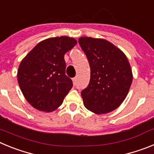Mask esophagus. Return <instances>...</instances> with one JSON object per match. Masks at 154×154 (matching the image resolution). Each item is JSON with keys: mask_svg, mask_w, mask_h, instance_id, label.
I'll use <instances>...</instances> for the list:
<instances>
[{"mask_svg": "<svg viewBox=\"0 0 154 154\" xmlns=\"http://www.w3.org/2000/svg\"><path fill=\"white\" fill-rule=\"evenodd\" d=\"M76 80H77V78H76V77H75V78L72 79L73 84H74V85H75V84H76Z\"/></svg>", "mask_w": 154, "mask_h": 154, "instance_id": "esophagus-1", "label": "esophagus"}]
</instances>
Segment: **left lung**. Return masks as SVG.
Wrapping results in <instances>:
<instances>
[{"label": "left lung", "instance_id": "8db88e82", "mask_svg": "<svg viewBox=\"0 0 154 154\" xmlns=\"http://www.w3.org/2000/svg\"><path fill=\"white\" fill-rule=\"evenodd\" d=\"M79 43L89 60L90 81L81 92L85 108L96 114L112 112L124 101L133 81L126 55L108 41L82 37Z\"/></svg>", "mask_w": 154, "mask_h": 154}]
</instances>
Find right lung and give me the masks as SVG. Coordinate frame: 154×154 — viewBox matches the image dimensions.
<instances>
[{
	"label": "right lung",
	"instance_id": "add662e5",
	"mask_svg": "<svg viewBox=\"0 0 154 154\" xmlns=\"http://www.w3.org/2000/svg\"><path fill=\"white\" fill-rule=\"evenodd\" d=\"M77 44L68 36L39 42L19 65L17 82L24 98L36 109L52 112L63 103L73 84L65 75L64 55Z\"/></svg>",
	"mask_w": 154,
	"mask_h": 154
}]
</instances>
